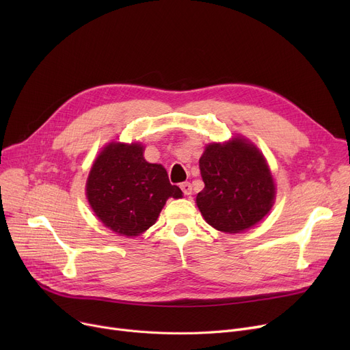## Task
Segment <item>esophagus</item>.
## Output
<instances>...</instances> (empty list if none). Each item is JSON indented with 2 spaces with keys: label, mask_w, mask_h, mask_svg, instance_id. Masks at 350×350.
<instances>
[{
  "label": "esophagus",
  "mask_w": 350,
  "mask_h": 350,
  "mask_svg": "<svg viewBox=\"0 0 350 350\" xmlns=\"http://www.w3.org/2000/svg\"><path fill=\"white\" fill-rule=\"evenodd\" d=\"M180 189H181V191L183 193H185L186 196H190L191 194V185H190V183L189 181H185V183H181V185H180Z\"/></svg>",
  "instance_id": "obj_1"
}]
</instances>
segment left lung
Instances as JSON below:
<instances>
[{
	"label": "left lung",
	"instance_id": "8db88e82",
	"mask_svg": "<svg viewBox=\"0 0 350 350\" xmlns=\"http://www.w3.org/2000/svg\"><path fill=\"white\" fill-rule=\"evenodd\" d=\"M198 163L204 189L196 203L215 230L243 232L272 208L275 183L265 157L251 142L232 137L223 144L210 143Z\"/></svg>",
	"mask_w": 350,
	"mask_h": 350
}]
</instances>
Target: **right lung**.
Instances as JSON below:
<instances>
[{"mask_svg": "<svg viewBox=\"0 0 350 350\" xmlns=\"http://www.w3.org/2000/svg\"><path fill=\"white\" fill-rule=\"evenodd\" d=\"M140 143H109L86 180L92 210L119 235H140L156 223L165 201L183 197L181 190L170 185L163 165L146 161Z\"/></svg>", "mask_w": 350, "mask_h": 350, "instance_id": "add662e5", "label": "right lung"}]
</instances>
